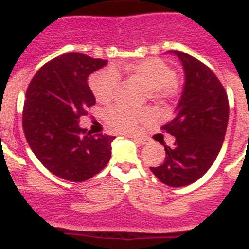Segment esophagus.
Segmentation results:
<instances>
[{
  "label": "esophagus",
  "mask_w": 249,
  "mask_h": 249,
  "mask_svg": "<svg viewBox=\"0 0 249 249\" xmlns=\"http://www.w3.org/2000/svg\"><path fill=\"white\" fill-rule=\"evenodd\" d=\"M134 141H136L138 144H141V145H145L146 144V140H145L144 138H136V136H134Z\"/></svg>",
  "instance_id": "obj_1"
}]
</instances>
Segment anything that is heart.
<instances>
[{
    "label": "heart",
    "mask_w": 249,
    "mask_h": 249,
    "mask_svg": "<svg viewBox=\"0 0 249 249\" xmlns=\"http://www.w3.org/2000/svg\"><path fill=\"white\" fill-rule=\"evenodd\" d=\"M122 74L138 79L149 89L150 95L154 99H169L176 94V74L174 69L161 59L150 58L133 64H115L91 75L89 86L98 102L108 103L113 99ZM146 116L145 110H133L123 105H116L105 111L108 124L123 133L135 129L139 120L145 119Z\"/></svg>",
    "instance_id": "b5f03b06"
}]
</instances>
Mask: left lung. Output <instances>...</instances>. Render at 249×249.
Wrapping results in <instances>:
<instances>
[{
    "mask_svg": "<svg viewBox=\"0 0 249 249\" xmlns=\"http://www.w3.org/2000/svg\"><path fill=\"white\" fill-rule=\"evenodd\" d=\"M182 64V93L175 115L163 131L176 138L165 146V161L150 167L162 183L181 187L201 178L216 160L225 140L230 115L228 98L213 71L200 60L178 51H169Z\"/></svg>",
    "mask_w": 249,
    "mask_h": 249,
    "instance_id": "1",
    "label": "left lung"
}]
</instances>
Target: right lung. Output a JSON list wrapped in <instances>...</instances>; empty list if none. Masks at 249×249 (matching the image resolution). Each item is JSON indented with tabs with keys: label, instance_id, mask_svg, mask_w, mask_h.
Returning <instances> with one entry per match:
<instances>
[{
	"label": "right lung",
	"instance_id": "add662e5",
	"mask_svg": "<svg viewBox=\"0 0 249 249\" xmlns=\"http://www.w3.org/2000/svg\"><path fill=\"white\" fill-rule=\"evenodd\" d=\"M82 53H67L44 64L26 93L22 124L27 142L46 169L82 182L102 171L111 158L115 136L90 135L79 118L95 104L88 77L107 66Z\"/></svg>",
	"mask_w": 249,
	"mask_h": 249
}]
</instances>
